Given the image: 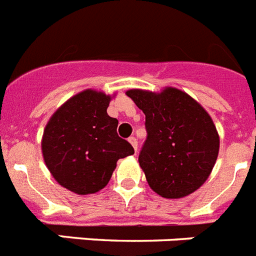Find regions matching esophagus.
<instances>
[{"instance_id": "34e87169", "label": "esophagus", "mask_w": 256, "mask_h": 256, "mask_svg": "<svg viewBox=\"0 0 256 256\" xmlns=\"http://www.w3.org/2000/svg\"><path fill=\"white\" fill-rule=\"evenodd\" d=\"M128 142H130V144L134 147L135 152L138 151V140H136V138H135V136H130V138H128Z\"/></svg>"}]
</instances>
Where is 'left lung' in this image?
Returning <instances> with one entry per match:
<instances>
[{"label": "left lung", "instance_id": "8db88e82", "mask_svg": "<svg viewBox=\"0 0 256 256\" xmlns=\"http://www.w3.org/2000/svg\"><path fill=\"white\" fill-rule=\"evenodd\" d=\"M146 114V139L139 165L150 188L168 199L194 192L207 181L218 154L220 139L211 116L186 92L128 90Z\"/></svg>", "mask_w": 256, "mask_h": 256}]
</instances>
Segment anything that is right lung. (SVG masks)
<instances>
[{"mask_svg": "<svg viewBox=\"0 0 256 256\" xmlns=\"http://www.w3.org/2000/svg\"><path fill=\"white\" fill-rule=\"evenodd\" d=\"M112 96L86 90L53 113L44 128L45 165L61 186L78 195L95 194L108 184L117 161L134 154L117 134V118L106 109Z\"/></svg>", "mask_w": 256, "mask_h": 256, "instance_id": "1", "label": "right lung"}]
</instances>
